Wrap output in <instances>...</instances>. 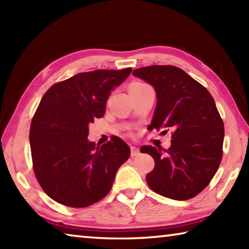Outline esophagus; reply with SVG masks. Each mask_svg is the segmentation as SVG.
Returning a JSON list of instances; mask_svg holds the SVG:
<instances>
[{
    "label": "esophagus",
    "mask_w": 249,
    "mask_h": 249,
    "mask_svg": "<svg viewBox=\"0 0 249 249\" xmlns=\"http://www.w3.org/2000/svg\"><path fill=\"white\" fill-rule=\"evenodd\" d=\"M140 154H141V151L137 148V147H135V146L130 147V156H132V157H136V156H138Z\"/></svg>",
    "instance_id": "esophagus-1"
}]
</instances>
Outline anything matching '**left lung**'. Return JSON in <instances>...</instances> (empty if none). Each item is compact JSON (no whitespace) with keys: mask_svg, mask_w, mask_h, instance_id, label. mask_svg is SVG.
I'll return each instance as SVG.
<instances>
[{"mask_svg":"<svg viewBox=\"0 0 249 249\" xmlns=\"http://www.w3.org/2000/svg\"><path fill=\"white\" fill-rule=\"evenodd\" d=\"M155 88L157 107L150 129L171 133V146H142L155 168L146 176L151 190L172 200H189L204 190L223 156L224 123L210 92L175 66H149L133 71Z\"/></svg>","mask_w":249,"mask_h":249,"instance_id":"obj_1","label":"left lung"}]
</instances>
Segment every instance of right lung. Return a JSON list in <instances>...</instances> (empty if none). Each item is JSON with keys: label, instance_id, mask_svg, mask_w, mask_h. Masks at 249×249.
<instances>
[{"label": "right lung", "instance_id": "add662e5", "mask_svg": "<svg viewBox=\"0 0 249 249\" xmlns=\"http://www.w3.org/2000/svg\"><path fill=\"white\" fill-rule=\"evenodd\" d=\"M132 72L94 70L54 83L31 123L33 169L46 195L70 208H86L107 195L116 171L129 158L128 145L114 136L96 146L89 124L105 113L107 100Z\"/></svg>", "mask_w": 249, "mask_h": 249}]
</instances>
